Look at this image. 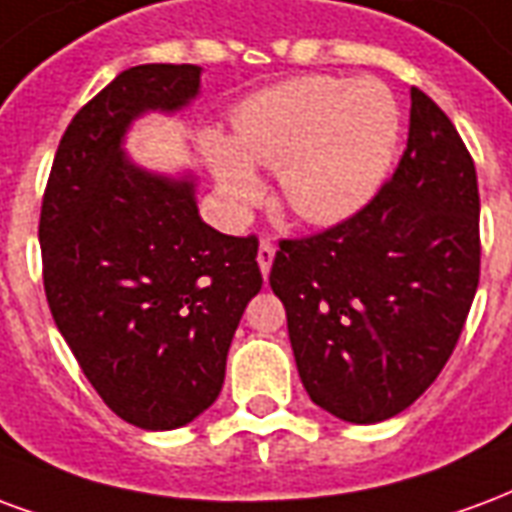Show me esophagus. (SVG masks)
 <instances>
[{"mask_svg":"<svg viewBox=\"0 0 512 512\" xmlns=\"http://www.w3.org/2000/svg\"><path fill=\"white\" fill-rule=\"evenodd\" d=\"M259 267H261V275H270V267H272V259H275V245L270 240H261L259 245Z\"/></svg>","mask_w":512,"mask_h":512,"instance_id":"obj_1","label":"esophagus"}]
</instances>
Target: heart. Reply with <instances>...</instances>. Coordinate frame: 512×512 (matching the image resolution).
<instances>
[{
  "mask_svg": "<svg viewBox=\"0 0 512 512\" xmlns=\"http://www.w3.org/2000/svg\"><path fill=\"white\" fill-rule=\"evenodd\" d=\"M398 144V106L379 81L302 76L245 100L234 141L207 138V158L231 218L261 196L256 166L278 169L297 218L330 226L382 188Z\"/></svg>",
  "mask_w": 512,
  "mask_h": 512,
  "instance_id": "heart-1",
  "label": "heart"
}]
</instances>
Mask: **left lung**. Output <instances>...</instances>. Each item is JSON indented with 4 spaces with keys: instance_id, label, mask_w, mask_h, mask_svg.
Listing matches in <instances>:
<instances>
[{
    "instance_id": "1",
    "label": "left lung",
    "mask_w": 512,
    "mask_h": 512,
    "mask_svg": "<svg viewBox=\"0 0 512 512\" xmlns=\"http://www.w3.org/2000/svg\"><path fill=\"white\" fill-rule=\"evenodd\" d=\"M278 245L270 286L305 393L346 423H382L442 374L475 300V160L445 111L412 87L393 177L363 210Z\"/></svg>"
}]
</instances>
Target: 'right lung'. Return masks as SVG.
<instances>
[{
	"label": "right lung",
	"instance_id": "obj_1",
	"mask_svg": "<svg viewBox=\"0 0 512 512\" xmlns=\"http://www.w3.org/2000/svg\"><path fill=\"white\" fill-rule=\"evenodd\" d=\"M199 65L122 70L59 141L40 207L43 286L59 333L103 404L171 431L220 395L242 311L261 289L259 237L199 218L193 179L133 166L122 136L149 108L177 111Z\"/></svg>",
	"mask_w": 512,
	"mask_h": 512
}]
</instances>
